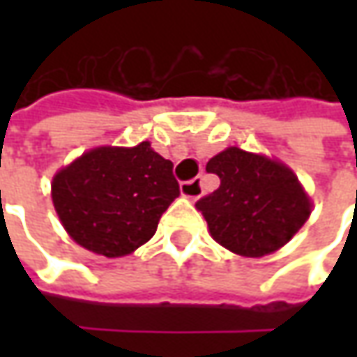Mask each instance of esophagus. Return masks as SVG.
Returning a JSON list of instances; mask_svg holds the SVG:
<instances>
[{
  "mask_svg": "<svg viewBox=\"0 0 357 357\" xmlns=\"http://www.w3.org/2000/svg\"><path fill=\"white\" fill-rule=\"evenodd\" d=\"M181 195L186 199H199L202 195V181L200 178H192V181H185L181 183Z\"/></svg>",
  "mask_w": 357,
  "mask_h": 357,
  "instance_id": "esophagus-1",
  "label": "esophagus"
}]
</instances>
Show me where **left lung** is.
Wrapping results in <instances>:
<instances>
[{"label": "left lung", "mask_w": 357, "mask_h": 357, "mask_svg": "<svg viewBox=\"0 0 357 357\" xmlns=\"http://www.w3.org/2000/svg\"><path fill=\"white\" fill-rule=\"evenodd\" d=\"M220 186L197 200L213 238L258 258L284 246L310 216V200L282 162L230 146L206 162Z\"/></svg>", "instance_id": "1"}]
</instances>
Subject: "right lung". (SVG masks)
<instances>
[{
	"mask_svg": "<svg viewBox=\"0 0 357 357\" xmlns=\"http://www.w3.org/2000/svg\"><path fill=\"white\" fill-rule=\"evenodd\" d=\"M181 195L172 162L141 143L99 146L55 174L51 197L69 236L91 252L117 258L157 232Z\"/></svg>",
	"mask_w": 357,
	"mask_h": 357,
	"instance_id": "1",
	"label": "right lung"
}]
</instances>
